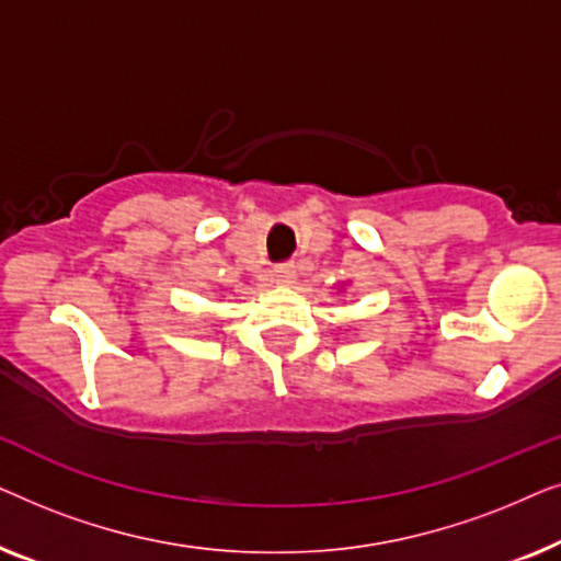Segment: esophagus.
<instances>
[{
	"label": "esophagus",
	"mask_w": 561,
	"mask_h": 561,
	"mask_svg": "<svg viewBox=\"0 0 561 561\" xmlns=\"http://www.w3.org/2000/svg\"><path fill=\"white\" fill-rule=\"evenodd\" d=\"M273 280L278 283V286H290V283L296 280V267L294 265H275Z\"/></svg>",
	"instance_id": "34e87169"
}]
</instances>
